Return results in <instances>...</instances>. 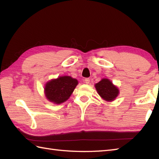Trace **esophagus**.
<instances>
[{
	"instance_id": "esophagus-1",
	"label": "esophagus",
	"mask_w": 159,
	"mask_h": 159,
	"mask_svg": "<svg viewBox=\"0 0 159 159\" xmlns=\"http://www.w3.org/2000/svg\"><path fill=\"white\" fill-rule=\"evenodd\" d=\"M84 82H85V83H86V84H89L90 79H89V78H87V79L84 80Z\"/></svg>"
}]
</instances>
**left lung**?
Segmentation results:
<instances>
[{"label": "left lung", "mask_w": 159, "mask_h": 159, "mask_svg": "<svg viewBox=\"0 0 159 159\" xmlns=\"http://www.w3.org/2000/svg\"><path fill=\"white\" fill-rule=\"evenodd\" d=\"M95 87L99 95L107 101L114 100L119 94V90L109 79H102L96 84Z\"/></svg>", "instance_id": "8db88e82"}]
</instances>
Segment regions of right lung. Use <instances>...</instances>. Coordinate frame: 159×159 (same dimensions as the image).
I'll return each mask as SVG.
<instances>
[{
    "mask_svg": "<svg viewBox=\"0 0 159 159\" xmlns=\"http://www.w3.org/2000/svg\"><path fill=\"white\" fill-rule=\"evenodd\" d=\"M78 84V80L71 76H61L51 80L45 86V94L49 101L61 104L69 98Z\"/></svg>",
    "mask_w": 159,
    "mask_h": 159,
    "instance_id": "1",
    "label": "right lung"
}]
</instances>
